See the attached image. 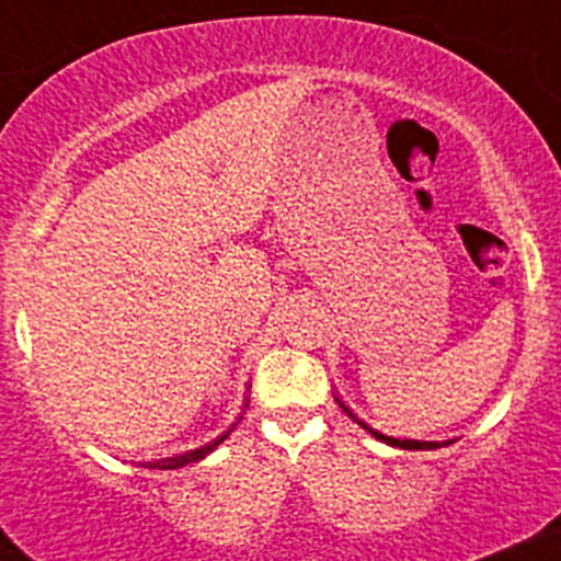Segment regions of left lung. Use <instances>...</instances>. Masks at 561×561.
Returning a JSON list of instances; mask_svg holds the SVG:
<instances>
[{
    "label": "left lung",
    "mask_w": 561,
    "mask_h": 561,
    "mask_svg": "<svg viewBox=\"0 0 561 561\" xmlns=\"http://www.w3.org/2000/svg\"><path fill=\"white\" fill-rule=\"evenodd\" d=\"M335 402H339V408L344 410V413L350 415L352 421H357V424L364 426L366 432H371V435H375L377 440H382V444H388V446H397V449H440V444H430V440H399V437H388V435H382V432H375V430H371V426H366L364 421L357 419V415L352 413V410L346 408V404L341 402V399H335ZM446 444H451V440H446Z\"/></svg>",
    "instance_id": "obj_1"
}]
</instances>
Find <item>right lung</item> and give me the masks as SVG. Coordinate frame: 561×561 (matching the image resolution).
Returning <instances> with one entry per match:
<instances>
[{"mask_svg": "<svg viewBox=\"0 0 561 561\" xmlns=\"http://www.w3.org/2000/svg\"><path fill=\"white\" fill-rule=\"evenodd\" d=\"M244 408H248V404H244ZM237 421H242V415H239ZM233 426L237 424H231L228 426L226 432H222V435H217L215 440H211V444H206V446H201V449H192V451H184V455H175V457H164V460H153V462H142V468H159V471H173V468H184V466H190V462H197V460H204L206 455H211V451L217 449V446L222 444V440H226L228 435H231L233 432Z\"/></svg>", "mask_w": 561, "mask_h": 561, "instance_id": "right-lung-1", "label": "right lung"}]
</instances>
